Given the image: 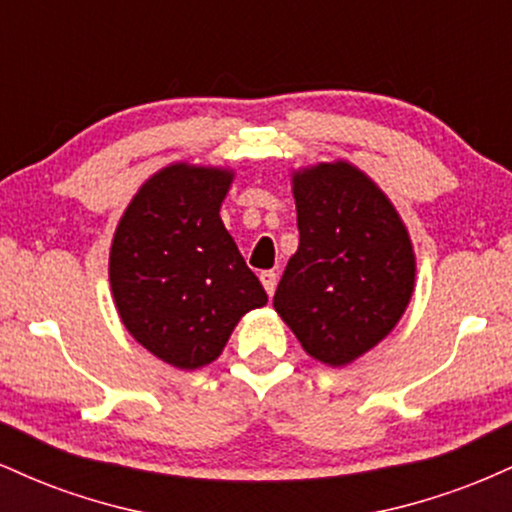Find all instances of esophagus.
<instances>
[{"label":"esophagus","mask_w":512,"mask_h":512,"mask_svg":"<svg viewBox=\"0 0 512 512\" xmlns=\"http://www.w3.org/2000/svg\"><path fill=\"white\" fill-rule=\"evenodd\" d=\"M260 279H262L264 291H267L269 296H272V293L276 291V279H279V276H276L274 269H267V272H262V274H260Z\"/></svg>","instance_id":"1"}]
</instances>
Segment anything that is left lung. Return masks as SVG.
Instances as JSON below:
<instances>
[{"label": "left lung", "instance_id": "1", "mask_svg": "<svg viewBox=\"0 0 512 512\" xmlns=\"http://www.w3.org/2000/svg\"><path fill=\"white\" fill-rule=\"evenodd\" d=\"M291 182L301 240L274 310L305 354L349 366L407 310L416 281L409 231L385 192L349 161L293 170Z\"/></svg>", "mask_w": 512, "mask_h": 512}]
</instances>
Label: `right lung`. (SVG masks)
I'll return each instance as SVG.
<instances>
[{
  "mask_svg": "<svg viewBox=\"0 0 512 512\" xmlns=\"http://www.w3.org/2000/svg\"><path fill=\"white\" fill-rule=\"evenodd\" d=\"M231 168L170 163L132 197L110 245V291L127 332L168 366L221 356L240 317L267 303L219 211Z\"/></svg>",
  "mask_w": 512,
  "mask_h": 512,
  "instance_id": "add662e5",
  "label": "right lung"
}]
</instances>
